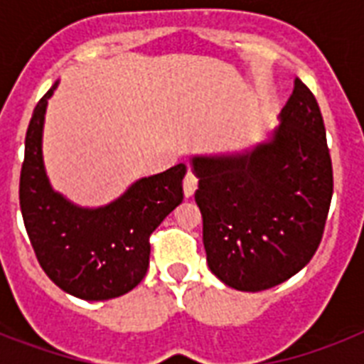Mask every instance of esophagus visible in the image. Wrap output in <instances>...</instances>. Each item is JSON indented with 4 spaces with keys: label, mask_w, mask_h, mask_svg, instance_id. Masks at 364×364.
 I'll return each mask as SVG.
<instances>
[{
    "label": "esophagus",
    "mask_w": 364,
    "mask_h": 364,
    "mask_svg": "<svg viewBox=\"0 0 364 364\" xmlns=\"http://www.w3.org/2000/svg\"><path fill=\"white\" fill-rule=\"evenodd\" d=\"M196 187H198V179H196L194 173L188 171L187 176H185V179H183V193H185V196L191 198V196L194 194V191H196Z\"/></svg>",
    "instance_id": "obj_1"
}]
</instances>
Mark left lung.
Returning <instances> with one entry per match:
<instances>
[{
    "label": "left lung",
    "instance_id": "left-lung-1",
    "mask_svg": "<svg viewBox=\"0 0 364 364\" xmlns=\"http://www.w3.org/2000/svg\"><path fill=\"white\" fill-rule=\"evenodd\" d=\"M208 266L238 291H264L316 255L333 198V162L316 96L294 79L279 126L251 151L193 156Z\"/></svg>",
    "mask_w": 364,
    "mask_h": 364
}]
</instances>
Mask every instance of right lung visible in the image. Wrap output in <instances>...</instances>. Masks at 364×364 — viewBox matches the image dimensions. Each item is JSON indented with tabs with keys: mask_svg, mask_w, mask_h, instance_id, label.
<instances>
[{
	"mask_svg": "<svg viewBox=\"0 0 364 364\" xmlns=\"http://www.w3.org/2000/svg\"><path fill=\"white\" fill-rule=\"evenodd\" d=\"M37 102L26 132L20 171V210L39 264L62 291L82 300H109L128 293L147 274L154 228L183 202L187 166L132 183L102 208H81L56 193L43 164V122L48 98Z\"/></svg>",
	"mask_w": 364,
	"mask_h": 364,
	"instance_id": "1",
	"label": "right lung"
}]
</instances>
